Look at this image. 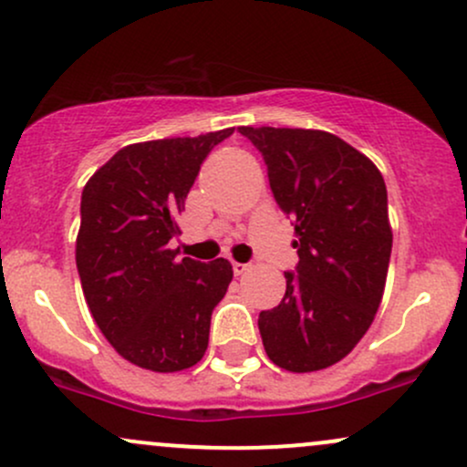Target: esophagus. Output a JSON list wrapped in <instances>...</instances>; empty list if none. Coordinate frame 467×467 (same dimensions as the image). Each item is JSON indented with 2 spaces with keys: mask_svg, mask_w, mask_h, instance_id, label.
<instances>
[{
  "mask_svg": "<svg viewBox=\"0 0 467 467\" xmlns=\"http://www.w3.org/2000/svg\"><path fill=\"white\" fill-rule=\"evenodd\" d=\"M248 264H239V261H233V272H234V275H237V276H241V275H244V272L245 270H248Z\"/></svg>",
  "mask_w": 467,
  "mask_h": 467,
  "instance_id": "1",
  "label": "esophagus"
}]
</instances>
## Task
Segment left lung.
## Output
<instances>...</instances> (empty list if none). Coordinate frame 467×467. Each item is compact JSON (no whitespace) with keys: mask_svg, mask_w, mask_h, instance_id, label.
I'll return each mask as SVG.
<instances>
[{"mask_svg":"<svg viewBox=\"0 0 467 467\" xmlns=\"http://www.w3.org/2000/svg\"><path fill=\"white\" fill-rule=\"evenodd\" d=\"M239 133L264 155L272 195L298 234L285 296L259 314L265 353L287 371H320L360 342L382 301L393 248L387 184L367 155L334 133Z\"/></svg>","mask_w":467,"mask_h":467,"instance_id":"8db88e82","label":"left lung"}]
</instances>
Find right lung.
Instances as JSON below:
<instances>
[{
	"label": "right lung",
	"instance_id": "add662e5",
	"mask_svg": "<svg viewBox=\"0 0 467 467\" xmlns=\"http://www.w3.org/2000/svg\"><path fill=\"white\" fill-rule=\"evenodd\" d=\"M234 130L120 149L80 195L77 267L96 325L125 360L158 373L203 358L233 281L226 259H178L175 217L208 153Z\"/></svg>",
	"mask_w": 467,
	"mask_h": 467
}]
</instances>
